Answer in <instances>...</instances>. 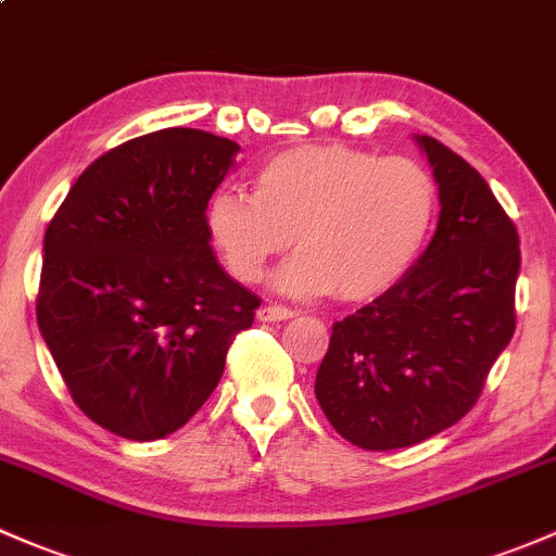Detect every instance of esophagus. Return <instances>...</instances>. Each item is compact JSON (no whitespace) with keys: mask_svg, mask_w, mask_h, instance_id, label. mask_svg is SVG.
<instances>
[{"mask_svg":"<svg viewBox=\"0 0 556 556\" xmlns=\"http://www.w3.org/2000/svg\"><path fill=\"white\" fill-rule=\"evenodd\" d=\"M255 317L261 319V323H285V319H293L295 312L288 306H277V303H268V306H261L258 314Z\"/></svg>","mask_w":556,"mask_h":556,"instance_id":"obj_1","label":"esophagus"}]
</instances>
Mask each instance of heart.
I'll return each mask as SVG.
<instances>
[{"label":"heart","instance_id":"heart-1","mask_svg":"<svg viewBox=\"0 0 556 556\" xmlns=\"http://www.w3.org/2000/svg\"><path fill=\"white\" fill-rule=\"evenodd\" d=\"M437 207V180L418 160L306 143L268 156L253 175V194L218 191L207 204V233L239 282H258L295 237L301 253L274 274V290L370 301L410 271Z\"/></svg>","mask_w":556,"mask_h":556}]
</instances>
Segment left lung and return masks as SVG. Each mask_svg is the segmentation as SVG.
<instances>
[{
  "instance_id": "1",
  "label": "left lung",
  "mask_w": 556,
  "mask_h": 556,
  "mask_svg": "<svg viewBox=\"0 0 556 556\" xmlns=\"http://www.w3.org/2000/svg\"><path fill=\"white\" fill-rule=\"evenodd\" d=\"M440 220L410 271L332 325L314 394L356 447H410L471 410L514 336L519 237L488 180L445 143L413 136Z\"/></svg>"
}]
</instances>
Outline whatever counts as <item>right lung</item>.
Here are the masks:
<instances>
[{"instance_id": "right-lung-1", "label": "right lung", "mask_w": 556, "mask_h": 556, "mask_svg": "<svg viewBox=\"0 0 556 556\" xmlns=\"http://www.w3.org/2000/svg\"><path fill=\"white\" fill-rule=\"evenodd\" d=\"M239 146L167 127L98 156L45 231L37 323L87 418L173 434L218 386L258 295L210 248L207 202Z\"/></svg>"}]
</instances>
